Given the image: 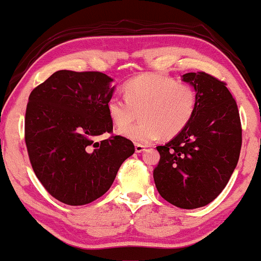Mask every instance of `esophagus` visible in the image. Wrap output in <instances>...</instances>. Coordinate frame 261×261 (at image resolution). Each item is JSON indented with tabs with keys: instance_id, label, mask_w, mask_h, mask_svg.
<instances>
[{
	"instance_id": "34e87169",
	"label": "esophagus",
	"mask_w": 261,
	"mask_h": 261,
	"mask_svg": "<svg viewBox=\"0 0 261 261\" xmlns=\"http://www.w3.org/2000/svg\"><path fill=\"white\" fill-rule=\"evenodd\" d=\"M135 150H136V152H143L145 150V146L144 145H141V144H136L135 145Z\"/></svg>"
}]
</instances>
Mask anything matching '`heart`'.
I'll return each mask as SVG.
<instances>
[{
  "label": "heart",
  "instance_id": "obj_1",
  "mask_svg": "<svg viewBox=\"0 0 261 261\" xmlns=\"http://www.w3.org/2000/svg\"><path fill=\"white\" fill-rule=\"evenodd\" d=\"M195 106L196 92L192 86L159 73L130 80L125 97L113 94L106 102L110 119L118 129L129 125L140 111L141 122L119 134L141 145L162 135L169 138L181 132L192 119Z\"/></svg>",
  "mask_w": 261,
  "mask_h": 261
}]
</instances>
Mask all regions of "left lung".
<instances>
[{
  "label": "left lung",
  "mask_w": 261,
  "mask_h": 261,
  "mask_svg": "<svg viewBox=\"0 0 261 261\" xmlns=\"http://www.w3.org/2000/svg\"><path fill=\"white\" fill-rule=\"evenodd\" d=\"M196 92L192 119L167 144L157 146L156 188L164 200L183 209L200 208L219 196L240 156L239 111L226 84L204 72L182 75Z\"/></svg>",
  "instance_id": "1"
}]
</instances>
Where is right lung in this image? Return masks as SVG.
Returning <instances> with one entry per match:
<instances>
[{"label":"right lung","instance_id":"right-lung-1","mask_svg":"<svg viewBox=\"0 0 261 261\" xmlns=\"http://www.w3.org/2000/svg\"><path fill=\"white\" fill-rule=\"evenodd\" d=\"M112 78L100 72L61 69L28 98L24 139L36 177L62 203L87 204L108 192L135 146L113 129L106 102Z\"/></svg>","mask_w":261,"mask_h":261}]
</instances>
